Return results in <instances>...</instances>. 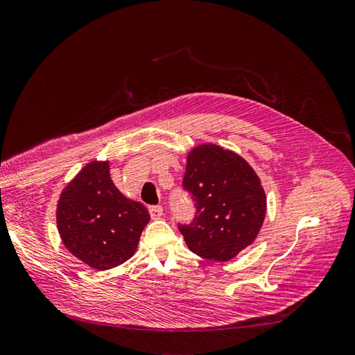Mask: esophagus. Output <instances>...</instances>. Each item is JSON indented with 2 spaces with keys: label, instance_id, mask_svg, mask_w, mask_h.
<instances>
[{
  "label": "esophagus",
  "instance_id": "esophagus-1",
  "mask_svg": "<svg viewBox=\"0 0 355 355\" xmlns=\"http://www.w3.org/2000/svg\"><path fill=\"white\" fill-rule=\"evenodd\" d=\"M149 212H150V217L153 218V220H157V218H159L161 216H163V208H161L159 205H157V206H150V208H149Z\"/></svg>",
  "mask_w": 355,
  "mask_h": 355
}]
</instances>
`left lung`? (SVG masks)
<instances>
[{
    "instance_id": "obj_1",
    "label": "left lung",
    "mask_w": 355,
    "mask_h": 355,
    "mask_svg": "<svg viewBox=\"0 0 355 355\" xmlns=\"http://www.w3.org/2000/svg\"><path fill=\"white\" fill-rule=\"evenodd\" d=\"M183 188L197 208L194 222L180 225L192 253L227 262L256 241L267 197L257 173L241 155L211 143L196 146L186 158Z\"/></svg>"
}]
</instances>
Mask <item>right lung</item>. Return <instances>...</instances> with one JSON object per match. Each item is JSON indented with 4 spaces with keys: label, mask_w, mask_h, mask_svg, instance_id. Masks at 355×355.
Returning a JSON list of instances; mask_svg holds the SVG:
<instances>
[{
    "label": "right lung",
    "mask_w": 355,
    "mask_h": 355,
    "mask_svg": "<svg viewBox=\"0 0 355 355\" xmlns=\"http://www.w3.org/2000/svg\"><path fill=\"white\" fill-rule=\"evenodd\" d=\"M55 218L71 254L94 270H108L135 254L150 216L116 188L110 161L93 159L63 188Z\"/></svg>",
    "instance_id": "1"
}]
</instances>
